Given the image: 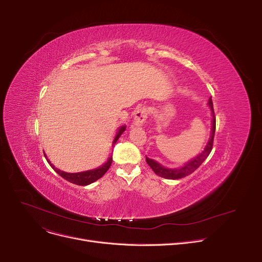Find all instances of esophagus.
I'll return each mask as SVG.
<instances>
[{
	"instance_id": "obj_1",
	"label": "esophagus",
	"mask_w": 262,
	"mask_h": 262,
	"mask_svg": "<svg viewBox=\"0 0 262 262\" xmlns=\"http://www.w3.org/2000/svg\"><path fill=\"white\" fill-rule=\"evenodd\" d=\"M134 115H135L134 116V124L136 126H141L147 118L148 110L145 106H141V107L137 108Z\"/></svg>"
}]
</instances>
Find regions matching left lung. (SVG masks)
I'll return each mask as SVG.
<instances>
[{"instance_id":"left-lung-1","label":"left lung","mask_w":262,"mask_h":262,"mask_svg":"<svg viewBox=\"0 0 262 262\" xmlns=\"http://www.w3.org/2000/svg\"><path fill=\"white\" fill-rule=\"evenodd\" d=\"M208 104L211 108L213 119H212L211 136H210V139H209L207 145H206L205 149L199 156H196L191 161L187 162L184 167H182L180 169H167V168L162 167L161 164H159L155 160L145 157V160H146L147 164L150 167V169H152L155 172V174H157L158 176H161L163 178H168V180H180V178L186 177V176L190 175L191 173H193L201 166V164L206 160V158L209 156L211 149H212V145H213V138H214V132H215V117H214V110H213V104H212L211 98L209 99Z\"/></svg>"}]
</instances>
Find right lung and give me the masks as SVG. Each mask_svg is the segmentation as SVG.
Returning <instances> with one entry per match:
<instances>
[{"label":"right lung","instance_id":"add662e5","mask_svg":"<svg viewBox=\"0 0 262 262\" xmlns=\"http://www.w3.org/2000/svg\"><path fill=\"white\" fill-rule=\"evenodd\" d=\"M125 130V126H122L116 138L114 140V144L118 141V139L120 138V136L123 134V132ZM46 156V154H45ZM47 158V156H46ZM48 162L50 163V166L54 169V171L58 173L62 178H64L66 181L70 182L72 184H75V185H78V186H87L89 184H92L94 183L95 181H98L99 178H101L107 171L108 169L110 168V166H112V162H113V156H110L107 160L106 163H104L102 167L98 168V169H94V170H90V171H85V172H79V173H67V172H63V171H60L59 169L55 168V166H53V164L50 162L49 159H47Z\"/></svg>","mask_w":262,"mask_h":262}]
</instances>
